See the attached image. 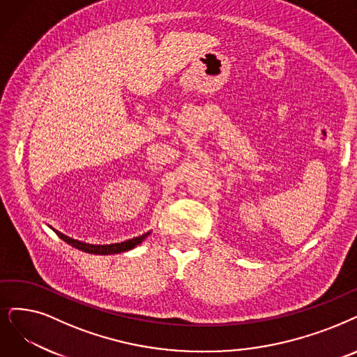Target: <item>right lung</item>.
<instances>
[{
  "label": "right lung",
  "mask_w": 357,
  "mask_h": 357,
  "mask_svg": "<svg viewBox=\"0 0 357 357\" xmlns=\"http://www.w3.org/2000/svg\"><path fill=\"white\" fill-rule=\"evenodd\" d=\"M51 230L59 236L61 240H64L66 243H68L70 246H73L82 252H86V253H92V255H116V253H121V252H126V250H130L133 248H136L137 245H140L142 241H144L149 234L151 231L142 234L139 237H133V238H129V240H124L121 241V243H111V245H92V243H86V241H82V240H76L73 237H68L66 234H63L61 231L55 230V228H52L51 225H48Z\"/></svg>",
  "instance_id": "right-lung-1"
}]
</instances>
